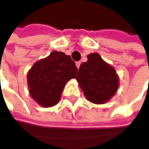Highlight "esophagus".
Returning a JSON list of instances; mask_svg holds the SVG:
<instances>
[{"label": "esophagus", "instance_id": "34e87169", "mask_svg": "<svg viewBox=\"0 0 149 149\" xmlns=\"http://www.w3.org/2000/svg\"><path fill=\"white\" fill-rule=\"evenodd\" d=\"M80 64H81V63H80L79 61H77V62H76V66L77 67V69H78V68L80 67Z\"/></svg>", "mask_w": 149, "mask_h": 149}]
</instances>
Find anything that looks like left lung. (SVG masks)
I'll list each match as a JSON object with an SVG mask.
<instances>
[{"instance_id": "obj_1", "label": "left lung", "mask_w": 149, "mask_h": 149, "mask_svg": "<svg viewBox=\"0 0 149 149\" xmlns=\"http://www.w3.org/2000/svg\"><path fill=\"white\" fill-rule=\"evenodd\" d=\"M87 57V62L80 65L76 79L88 101L104 104L117 92L118 76L114 67L103 61L99 54H89Z\"/></svg>"}]
</instances>
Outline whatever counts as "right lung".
I'll list each match as a JSON object with an SVG mask.
<instances>
[{
    "mask_svg": "<svg viewBox=\"0 0 149 149\" xmlns=\"http://www.w3.org/2000/svg\"><path fill=\"white\" fill-rule=\"evenodd\" d=\"M77 74V68L70 55L53 51L47 57L36 61L28 72L29 93L40 106L53 107L60 102L66 83Z\"/></svg>",
    "mask_w": 149,
    "mask_h": 149,
    "instance_id": "right-lung-1",
    "label": "right lung"
}]
</instances>
